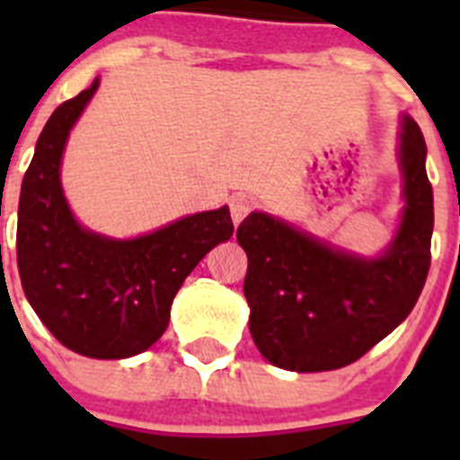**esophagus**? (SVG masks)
Instances as JSON below:
<instances>
[{
    "label": "esophagus",
    "mask_w": 460,
    "mask_h": 460,
    "mask_svg": "<svg viewBox=\"0 0 460 460\" xmlns=\"http://www.w3.org/2000/svg\"><path fill=\"white\" fill-rule=\"evenodd\" d=\"M251 209H253V198H251V195L237 193L230 198V217H233L234 226H239L243 218L249 217Z\"/></svg>",
    "instance_id": "esophagus-1"
}]
</instances>
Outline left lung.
I'll return each mask as SVG.
<instances>
[{
    "label": "left lung",
    "mask_w": 460,
    "mask_h": 460,
    "mask_svg": "<svg viewBox=\"0 0 460 460\" xmlns=\"http://www.w3.org/2000/svg\"><path fill=\"white\" fill-rule=\"evenodd\" d=\"M398 164L403 218L377 258L336 249L262 211L237 227L249 255L243 295L251 336L274 367L296 373L348 367L414 308L430 267L433 189L424 136L410 117L401 124Z\"/></svg>",
    "instance_id": "left-lung-1"
}]
</instances>
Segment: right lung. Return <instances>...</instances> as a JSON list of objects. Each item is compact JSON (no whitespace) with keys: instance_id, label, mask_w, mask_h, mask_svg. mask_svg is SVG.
Returning a JSON list of instances; mask_svg holds the SVG:
<instances>
[{"instance_id":"1","label":"right lung","mask_w":460,"mask_h":460,"mask_svg":"<svg viewBox=\"0 0 460 460\" xmlns=\"http://www.w3.org/2000/svg\"><path fill=\"white\" fill-rule=\"evenodd\" d=\"M96 89L99 78L64 101L36 140L20 190L18 271L31 308L59 343L92 359H124L164 336L184 279L234 227L221 207L136 239L84 230L66 205L59 165Z\"/></svg>"}]
</instances>
